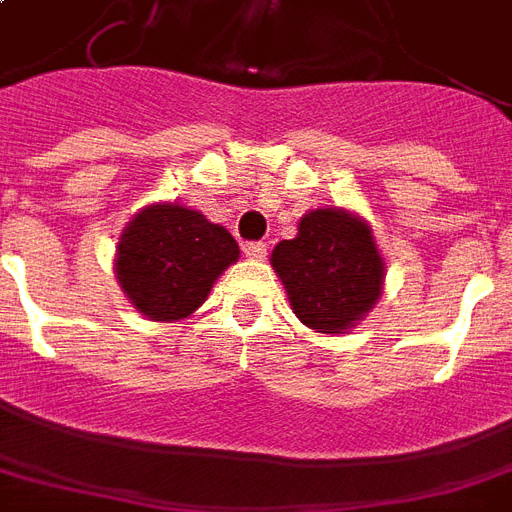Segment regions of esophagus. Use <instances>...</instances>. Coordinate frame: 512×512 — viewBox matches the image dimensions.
Instances as JSON below:
<instances>
[{"label": "esophagus", "mask_w": 512, "mask_h": 512, "mask_svg": "<svg viewBox=\"0 0 512 512\" xmlns=\"http://www.w3.org/2000/svg\"><path fill=\"white\" fill-rule=\"evenodd\" d=\"M244 255L252 257V260H265V255H268V244H265V241H249V244H244Z\"/></svg>", "instance_id": "1"}]
</instances>
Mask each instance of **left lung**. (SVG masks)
Masks as SVG:
<instances>
[{
  "mask_svg": "<svg viewBox=\"0 0 512 512\" xmlns=\"http://www.w3.org/2000/svg\"><path fill=\"white\" fill-rule=\"evenodd\" d=\"M273 268L305 327L340 335L380 297L382 257L364 220L342 209H316L295 239L276 244Z\"/></svg>",
  "mask_w": 512,
  "mask_h": 512,
  "instance_id": "obj_1",
  "label": "left lung"
}]
</instances>
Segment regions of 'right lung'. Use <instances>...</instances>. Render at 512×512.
<instances>
[{
	"label": "right lung",
	"instance_id": "1",
	"mask_svg": "<svg viewBox=\"0 0 512 512\" xmlns=\"http://www.w3.org/2000/svg\"><path fill=\"white\" fill-rule=\"evenodd\" d=\"M236 260L239 244L223 225L196 209L156 204L122 233L116 273L143 316L177 321L207 300L217 276Z\"/></svg>",
	"mask_w": 512,
	"mask_h": 512
}]
</instances>
